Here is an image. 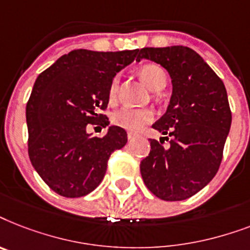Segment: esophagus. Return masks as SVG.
<instances>
[{
    "mask_svg": "<svg viewBox=\"0 0 250 250\" xmlns=\"http://www.w3.org/2000/svg\"><path fill=\"white\" fill-rule=\"evenodd\" d=\"M135 137H137V135H135V134H133V133H129V134H127V139H129V142L134 141V139H135Z\"/></svg>",
    "mask_w": 250,
    "mask_h": 250,
    "instance_id": "34e87169",
    "label": "esophagus"
}]
</instances>
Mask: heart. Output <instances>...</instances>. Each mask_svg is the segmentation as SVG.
<instances>
[{"instance_id":"obj_1","label":"heart","mask_w":250,"mask_h":250,"mask_svg":"<svg viewBox=\"0 0 250 250\" xmlns=\"http://www.w3.org/2000/svg\"><path fill=\"white\" fill-rule=\"evenodd\" d=\"M139 77L143 83L152 91H159L165 87L167 81V76L160 65L157 64H145L142 65L139 71ZM120 77L115 76L108 86V99L113 102L119 90ZM153 120V112L148 108H130L123 107L117 109L112 115V123L117 126L123 127L129 131H139L143 129L146 124L151 123Z\"/></svg>"}]
</instances>
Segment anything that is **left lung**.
Here are the masks:
<instances>
[{
    "mask_svg": "<svg viewBox=\"0 0 250 250\" xmlns=\"http://www.w3.org/2000/svg\"><path fill=\"white\" fill-rule=\"evenodd\" d=\"M148 59L169 72L173 85L165 115L152 127L170 137L169 145L149 139L151 151L141 161L145 185L161 200L193 196L214 178L231 127V109L222 80L186 46L145 47L137 61Z\"/></svg>",
    "mask_w": 250,
    "mask_h": 250,
    "instance_id": "8db88e82",
    "label": "left lung"
}]
</instances>
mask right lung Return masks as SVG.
I'll list each match as a JSON object with an SVG mask.
<instances>
[{
    "instance_id": "right-lung-1",
    "label": "right lung",
    "mask_w": 250,
    "mask_h": 250,
    "mask_svg": "<svg viewBox=\"0 0 250 250\" xmlns=\"http://www.w3.org/2000/svg\"><path fill=\"white\" fill-rule=\"evenodd\" d=\"M137 54L73 50L36 80L25 108L28 155L40 177L61 196L94 191L111 153L126 145L123 127L109 126L103 138L86 130L89 124L108 126V117L99 112L108 104L109 83Z\"/></svg>"
}]
</instances>
